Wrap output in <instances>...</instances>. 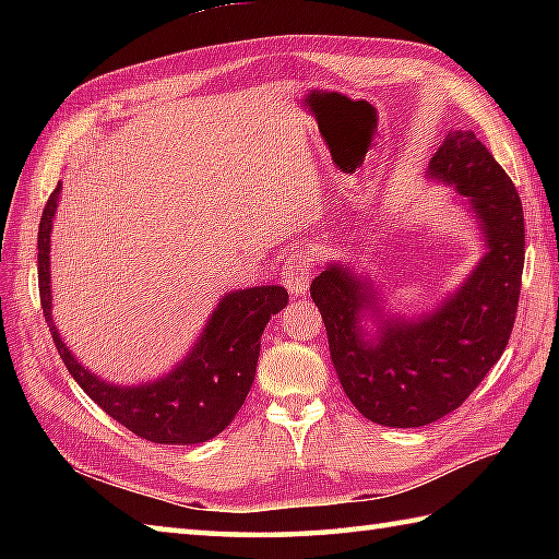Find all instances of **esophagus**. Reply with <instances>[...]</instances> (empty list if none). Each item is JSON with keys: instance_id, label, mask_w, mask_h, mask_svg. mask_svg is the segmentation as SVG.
Listing matches in <instances>:
<instances>
[{"instance_id": "esophagus-1", "label": "esophagus", "mask_w": 559, "mask_h": 559, "mask_svg": "<svg viewBox=\"0 0 559 559\" xmlns=\"http://www.w3.org/2000/svg\"><path fill=\"white\" fill-rule=\"evenodd\" d=\"M314 249L310 247H298L286 254L281 266V278L283 286H286L293 295H307L310 290L312 271H314Z\"/></svg>"}]
</instances>
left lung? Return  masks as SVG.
<instances>
[{
    "mask_svg": "<svg viewBox=\"0 0 559 559\" xmlns=\"http://www.w3.org/2000/svg\"><path fill=\"white\" fill-rule=\"evenodd\" d=\"M430 175L471 199L490 247L454 298L420 322L384 319L377 343H365L355 326L372 305L362 283L329 266L310 286L343 391L386 427L430 425L456 411L500 360L516 322L526 235L514 182L473 132H451Z\"/></svg>",
    "mask_w": 559,
    "mask_h": 559,
    "instance_id": "obj_1",
    "label": "left lung"
}]
</instances>
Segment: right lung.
<instances>
[{
	"mask_svg": "<svg viewBox=\"0 0 559 559\" xmlns=\"http://www.w3.org/2000/svg\"><path fill=\"white\" fill-rule=\"evenodd\" d=\"M59 185L47 199L38 228V288L45 322L59 358L76 384L129 432L156 444H197L223 432L242 408L254 382L259 336L288 305V290L259 286L225 295L189 358L144 386H112L81 367L59 338L50 312V230Z\"/></svg>",
	"mask_w": 559,
	"mask_h": 559,
	"instance_id": "1",
	"label": "right lung"
}]
</instances>
